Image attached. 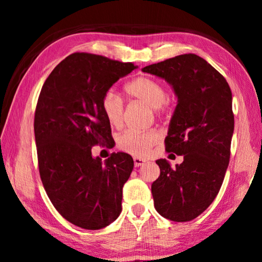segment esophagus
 <instances>
[{"label": "esophagus", "instance_id": "34e87169", "mask_svg": "<svg viewBox=\"0 0 262 262\" xmlns=\"http://www.w3.org/2000/svg\"><path fill=\"white\" fill-rule=\"evenodd\" d=\"M145 163H147V159H143V158H140V157H134V165H135V167H139L141 165H144Z\"/></svg>", "mask_w": 262, "mask_h": 262}]
</instances>
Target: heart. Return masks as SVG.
I'll return each mask as SVG.
<instances>
[{"instance_id":"b5f03b06","label":"heart","mask_w":262,"mask_h":262,"mask_svg":"<svg viewBox=\"0 0 262 262\" xmlns=\"http://www.w3.org/2000/svg\"><path fill=\"white\" fill-rule=\"evenodd\" d=\"M127 94L135 99L142 100L154 110L161 108L166 101V91L163 84L149 76H140L126 85ZM101 110L111 126L119 127L123 119V103L113 90L105 92L101 99ZM159 140V134L155 130L135 132L127 130L119 135L117 143L122 151L144 156Z\"/></svg>"}]
</instances>
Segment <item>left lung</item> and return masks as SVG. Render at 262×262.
<instances>
[{"instance_id": "8db88e82", "label": "left lung", "mask_w": 262, "mask_h": 262, "mask_svg": "<svg viewBox=\"0 0 262 262\" xmlns=\"http://www.w3.org/2000/svg\"><path fill=\"white\" fill-rule=\"evenodd\" d=\"M142 72L165 79L178 99L165 145L166 151L184 157L174 167L166 159L156 161L161 176L151 185L155 208L170 221H192L215 200L229 165L234 128L231 90L195 54L178 55Z\"/></svg>"}]
</instances>
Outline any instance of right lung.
<instances>
[{
	"label": "right lung",
	"instance_id": "obj_1",
	"mask_svg": "<svg viewBox=\"0 0 262 262\" xmlns=\"http://www.w3.org/2000/svg\"><path fill=\"white\" fill-rule=\"evenodd\" d=\"M137 66L74 53L43 83L34 114L39 172L53 206L76 227L99 230L121 212L122 187L134 167L130 155L103 162L95 144L112 143L101 99Z\"/></svg>",
	"mask_w": 262,
	"mask_h": 262
}]
</instances>
